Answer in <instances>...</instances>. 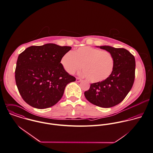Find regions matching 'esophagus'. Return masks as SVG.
Segmentation results:
<instances>
[{
  "label": "esophagus",
  "mask_w": 153,
  "mask_h": 153,
  "mask_svg": "<svg viewBox=\"0 0 153 153\" xmlns=\"http://www.w3.org/2000/svg\"><path fill=\"white\" fill-rule=\"evenodd\" d=\"M82 81V79L80 78H76V82H80Z\"/></svg>",
  "instance_id": "obj_1"
}]
</instances>
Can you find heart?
<instances>
[{
  "instance_id": "b5f03b06",
  "label": "heart",
  "mask_w": 153,
  "mask_h": 153,
  "mask_svg": "<svg viewBox=\"0 0 153 153\" xmlns=\"http://www.w3.org/2000/svg\"><path fill=\"white\" fill-rule=\"evenodd\" d=\"M61 63L64 70L73 74L82 66L80 74L93 83L107 79L112 73L115 61L111 53L89 46L65 54Z\"/></svg>"
}]
</instances>
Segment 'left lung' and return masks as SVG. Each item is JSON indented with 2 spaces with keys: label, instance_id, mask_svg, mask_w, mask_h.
Returning <instances> with one entry per match:
<instances>
[{
  "label": "left lung",
  "instance_id": "obj_1",
  "mask_svg": "<svg viewBox=\"0 0 153 153\" xmlns=\"http://www.w3.org/2000/svg\"><path fill=\"white\" fill-rule=\"evenodd\" d=\"M114 57L115 65L111 75L106 80L92 83L85 92L87 100L97 106L111 108L121 103L131 91L135 79V60L127 50L109 45L96 46Z\"/></svg>",
  "mask_w": 153,
  "mask_h": 153
}]
</instances>
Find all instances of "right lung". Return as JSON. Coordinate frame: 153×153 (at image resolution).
<instances>
[{
  "label": "right lung",
  "mask_w": 153,
  "mask_h": 153,
  "mask_svg": "<svg viewBox=\"0 0 153 153\" xmlns=\"http://www.w3.org/2000/svg\"><path fill=\"white\" fill-rule=\"evenodd\" d=\"M71 48L49 43L31 46L19 55L15 81L26 103L35 108L45 109L61 99L65 86L76 81L60 62L62 56Z\"/></svg>",
  "instance_id": "1"
}]
</instances>
